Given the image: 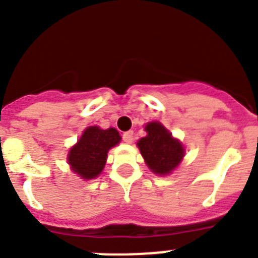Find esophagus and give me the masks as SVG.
Returning a JSON list of instances; mask_svg holds the SVG:
<instances>
[{
	"mask_svg": "<svg viewBox=\"0 0 258 258\" xmlns=\"http://www.w3.org/2000/svg\"><path fill=\"white\" fill-rule=\"evenodd\" d=\"M122 140H124V142H126V143H132L134 140V133L132 131L125 132V133L122 134Z\"/></svg>",
	"mask_w": 258,
	"mask_h": 258,
	"instance_id": "34e87169",
	"label": "esophagus"
}]
</instances>
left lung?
<instances>
[{
    "label": "left lung",
    "instance_id": "1",
    "mask_svg": "<svg viewBox=\"0 0 258 258\" xmlns=\"http://www.w3.org/2000/svg\"><path fill=\"white\" fill-rule=\"evenodd\" d=\"M147 136L137 143L151 172L159 175L170 174L184 156V147L159 121L146 125Z\"/></svg>",
    "mask_w": 258,
    "mask_h": 258
}]
</instances>
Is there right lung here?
<instances>
[{
  "mask_svg": "<svg viewBox=\"0 0 258 258\" xmlns=\"http://www.w3.org/2000/svg\"><path fill=\"white\" fill-rule=\"evenodd\" d=\"M121 137L115 127L101 129L89 126L68 152L67 161L72 172L83 179L97 178L106 165L108 150L115 147Z\"/></svg>",
  "mask_w": 258,
  "mask_h": 258,
  "instance_id": "right-lung-1",
  "label": "right lung"
}]
</instances>
